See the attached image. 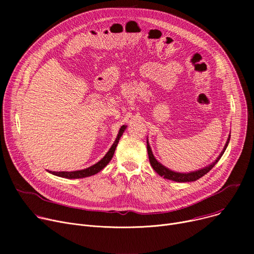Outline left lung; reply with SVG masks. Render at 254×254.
Returning a JSON list of instances; mask_svg holds the SVG:
<instances>
[{"instance_id":"left-lung-1","label":"left lung","mask_w":254,"mask_h":254,"mask_svg":"<svg viewBox=\"0 0 254 254\" xmlns=\"http://www.w3.org/2000/svg\"><path fill=\"white\" fill-rule=\"evenodd\" d=\"M230 139H231V135H229L228 141H226L224 147L222 149V151L220 152V154L218 155V157L215 159L214 162L212 164H210L207 167H204L199 170L193 171V172H189V173H179V172H175V171H172L170 169H168L167 167H165L164 165H162L159 162L156 161V158L154 157L150 145L148 143V139H147V152H148V157H149V162L151 167L153 168V170L157 173L159 176L164 177L165 179H169L172 181H176V182H191V181H195L197 179H199L201 177H203L204 175H206L207 173L214 167L218 161L220 159V157L222 156V154L224 153L226 147H228V145L230 143Z\"/></svg>"}]
</instances>
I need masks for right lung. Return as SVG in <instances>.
<instances>
[{"mask_svg": "<svg viewBox=\"0 0 254 254\" xmlns=\"http://www.w3.org/2000/svg\"><path fill=\"white\" fill-rule=\"evenodd\" d=\"M126 128H127V126H123L122 127L119 128L117 137H116L114 143L112 144V146L110 147L109 151L105 154V156L101 159L100 162H98L97 164H95L93 166H90L89 168H86V169H83V170L72 171V172H66V171H63V172L48 171V172L52 175H56V176H59V177H62V178H66V179H79V178H85V177L96 175L97 173L102 171L107 165H108L109 162L112 159L113 154H114L115 149H116V146L119 142V139H120V137L123 136Z\"/></svg>", "mask_w": 254, "mask_h": 254, "instance_id": "1", "label": "right lung"}]
</instances>
